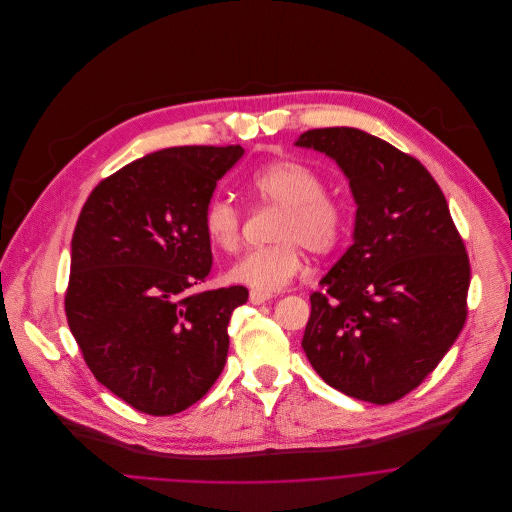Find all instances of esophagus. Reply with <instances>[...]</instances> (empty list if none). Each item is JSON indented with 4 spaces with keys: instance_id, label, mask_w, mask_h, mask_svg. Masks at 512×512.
I'll use <instances>...</instances> for the list:
<instances>
[{
    "instance_id": "esophagus-1",
    "label": "esophagus",
    "mask_w": 512,
    "mask_h": 512,
    "mask_svg": "<svg viewBox=\"0 0 512 512\" xmlns=\"http://www.w3.org/2000/svg\"><path fill=\"white\" fill-rule=\"evenodd\" d=\"M272 294L270 292H262V290H250V302L252 304H262L266 300H270Z\"/></svg>"
}]
</instances>
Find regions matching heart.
<instances>
[{"label":"heart","mask_w":512,"mask_h":512,"mask_svg":"<svg viewBox=\"0 0 512 512\" xmlns=\"http://www.w3.org/2000/svg\"><path fill=\"white\" fill-rule=\"evenodd\" d=\"M250 193L264 206L280 208L272 246L248 252L232 264L228 278L262 292L288 286L302 270V248L315 254L331 252L345 228V206L325 191V179L313 167L278 159L258 167L248 181ZM203 230L222 252L242 246V212L228 197L214 195L203 210Z\"/></svg>","instance_id":"b5f03b06"}]
</instances>
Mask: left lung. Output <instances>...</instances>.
I'll return each mask as SVG.
<instances>
[{
	"label": "left lung",
	"mask_w": 512,
	"mask_h": 512,
	"mask_svg": "<svg viewBox=\"0 0 512 512\" xmlns=\"http://www.w3.org/2000/svg\"><path fill=\"white\" fill-rule=\"evenodd\" d=\"M296 145L335 159L357 203L353 244L311 294L302 349L345 395L397 401L466 323L470 260L448 201L416 157L365 131L313 129Z\"/></svg>",
	"instance_id": "left-lung-1"
}]
</instances>
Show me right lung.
Listing matches in <instances>:
<instances>
[{
	"mask_svg": "<svg viewBox=\"0 0 512 512\" xmlns=\"http://www.w3.org/2000/svg\"><path fill=\"white\" fill-rule=\"evenodd\" d=\"M240 145L171 147L102 179L72 236L68 327L92 375L149 416L199 401L228 359L246 286L193 290L212 270L203 210Z\"/></svg>",
	"mask_w": 512,
	"mask_h": 512,
	"instance_id": "right-lung-1",
	"label": "right lung"
}]
</instances>
